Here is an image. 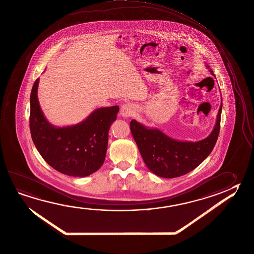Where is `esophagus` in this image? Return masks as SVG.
Instances as JSON below:
<instances>
[{
    "label": "esophagus",
    "instance_id": "obj_1",
    "mask_svg": "<svg viewBox=\"0 0 254 254\" xmlns=\"http://www.w3.org/2000/svg\"><path fill=\"white\" fill-rule=\"evenodd\" d=\"M134 113H135V107L132 103H125L121 106V116L124 117V118H129V117L133 116Z\"/></svg>",
    "mask_w": 254,
    "mask_h": 254
}]
</instances>
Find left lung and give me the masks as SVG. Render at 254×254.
I'll return each mask as SVG.
<instances>
[{
    "label": "left lung",
    "instance_id": "8db88e82",
    "mask_svg": "<svg viewBox=\"0 0 254 254\" xmlns=\"http://www.w3.org/2000/svg\"><path fill=\"white\" fill-rule=\"evenodd\" d=\"M205 66L214 76L209 65L205 64ZM221 112L222 103L211 133L196 142L174 139L160 129L148 127L132 120L131 133L147 168L156 176L164 178H178L195 169L210 154L216 144Z\"/></svg>",
    "mask_w": 254,
    "mask_h": 254
}]
</instances>
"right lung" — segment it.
<instances>
[{
    "label": "right lung",
    "mask_w": 254,
    "mask_h": 254,
    "mask_svg": "<svg viewBox=\"0 0 254 254\" xmlns=\"http://www.w3.org/2000/svg\"><path fill=\"white\" fill-rule=\"evenodd\" d=\"M39 78L30 95L29 126L33 142L43 159L61 173L84 178L103 166L109 130L117 120L119 106L95 109L75 125L56 127L44 115L38 101Z\"/></svg>",
    "instance_id": "obj_1"
}]
</instances>
